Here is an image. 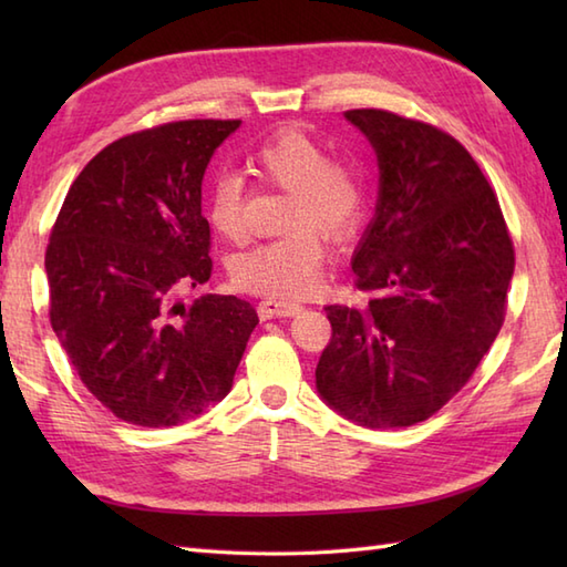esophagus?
I'll list each match as a JSON object with an SVG mask.
<instances>
[{"label": "esophagus", "mask_w": 567, "mask_h": 567, "mask_svg": "<svg viewBox=\"0 0 567 567\" xmlns=\"http://www.w3.org/2000/svg\"><path fill=\"white\" fill-rule=\"evenodd\" d=\"M297 311H302V307L295 302H285V299H275V297H265L258 302V317L265 319H280V317H295Z\"/></svg>", "instance_id": "34e87169"}]
</instances>
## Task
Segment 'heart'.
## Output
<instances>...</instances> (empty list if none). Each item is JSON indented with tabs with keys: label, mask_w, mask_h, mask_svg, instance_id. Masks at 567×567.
Listing matches in <instances>:
<instances>
[{
	"label": "heart",
	"mask_w": 567,
	"mask_h": 567,
	"mask_svg": "<svg viewBox=\"0 0 567 567\" xmlns=\"http://www.w3.org/2000/svg\"><path fill=\"white\" fill-rule=\"evenodd\" d=\"M248 171L265 185L290 192L282 226L287 234L236 256L231 275L244 290L292 299L315 292L323 280L329 248L321 231L351 236L365 212V177L360 167L327 155L321 143L299 128H285L248 155ZM246 185L234 173L212 183L207 216L214 231L240 240L246 236Z\"/></svg>",
	"instance_id": "b5f03b06"
}]
</instances>
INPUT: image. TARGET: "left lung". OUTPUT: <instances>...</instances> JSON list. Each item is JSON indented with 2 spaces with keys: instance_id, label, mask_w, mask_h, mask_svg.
I'll use <instances>...</instances> for the list:
<instances>
[{
  "instance_id": "obj_1",
  "label": "left lung",
  "mask_w": 567,
  "mask_h": 567,
  "mask_svg": "<svg viewBox=\"0 0 567 567\" xmlns=\"http://www.w3.org/2000/svg\"><path fill=\"white\" fill-rule=\"evenodd\" d=\"M346 118L378 153L375 219L353 256L363 305H331L323 402L368 429L426 421L465 388L507 315L514 244L495 189L445 131L384 110Z\"/></svg>"
}]
</instances>
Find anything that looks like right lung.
<instances>
[{"label": "right lung", "mask_w": 567, "mask_h": 567, "mask_svg": "<svg viewBox=\"0 0 567 567\" xmlns=\"http://www.w3.org/2000/svg\"><path fill=\"white\" fill-rule=\"evenodd\" d=\"M238 118L136 131L82 167L45 250L51 327L82 384L126 424L161 429L221 402L258 323L212 277L202 177Z\"/></svg>", "instance_id": "1"}]
</instances>
